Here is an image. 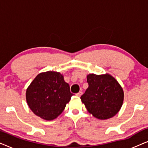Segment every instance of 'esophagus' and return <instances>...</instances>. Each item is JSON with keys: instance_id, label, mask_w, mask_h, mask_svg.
<instances>
[{"instance_id": "1", "label": "esophagus", "mask_w": 148, "mask_h": 148, "mask_svg": "<svg viewBox=\"0 0 148 148\" xmlns=\"http://www.w3.org/2000/svg\"><path fill=\"white\" fill-rule=\"evenodd\" d=\"M82 95V92H78L77 94H76V96L77 97H80Z\"/></svg>"}]
</instances>
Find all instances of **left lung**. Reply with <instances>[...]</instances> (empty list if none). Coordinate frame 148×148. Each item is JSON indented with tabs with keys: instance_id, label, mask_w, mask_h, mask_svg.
<instances>
[{
	"instance_id": "1",
	"label": "left lung",
	"mask_w": 148,
	"mask_h": 148,
	"mask_svg": "<svg viewBox=\"0 0 148 148\" xmlns=\"http://www.w3.org/2000/svg\"><path fill=\"white\" fill-rule=\"evenodd\" d=\"M88 88L81 96L87 110L95 118L106 120L121 110L124 100L122 87L108 73L87 75Z\"/></svg>"
}]
</instances>
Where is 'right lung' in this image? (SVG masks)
<instances>
[{
	"instance_id": "right-lung-1",
	"label": "right lung",
	"mask_w": 148,
	"mask_h": 148,
	"mask_svg": "<svg viewBox=\"0 0 148 148\" xmlns=\"http://www.w3.org/2000/svg\"><path fill=\"white\" fill-rule=\"evenodd\" d=\"M73 95L63 75L55 71L38 74L25 93L27 104L31 110L46 121L57 118L63 112Z\"/></svg>"
}]
</instances>
